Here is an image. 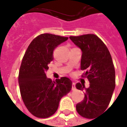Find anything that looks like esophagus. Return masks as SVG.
Segmentation results:
<instances>
[{
    "mask_svg": "<svg viewBox=\"0 0 127 127\" xmlns=\"http://www.w3.org/2000/svg\"><path fill=\"white\" fill-rule=\"evenodd\" d=\"M72 90H75V83H74V82H72Z\"/></svg>",
    "mask_w": 127,
    "mask_h": 127,
    "instance_id": "1",
    "label": "esophagus"
}]
</instances>
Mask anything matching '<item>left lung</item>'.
<instances>
[{"instance_id": "8db88e82", "label": "left lung", "mask_w": 127, "mask_h": 127, "mask_svg": "<svg viewBox=\"0 0 127 127\" xmlns=\"http://www.w3.org/2000/svg\"><path fill=\"white\" fill-rule=\"evenodd\" d=\"M69 38L82 52L80 68L85 72L82 77L90 82L88 88L82 83L76 84L77 89L85 91L84 99L77 104L76 109L85 118L95 119L107 108L115 88V69L112 56L96 35L70 36Z\"/></svg>"}]
</instances>
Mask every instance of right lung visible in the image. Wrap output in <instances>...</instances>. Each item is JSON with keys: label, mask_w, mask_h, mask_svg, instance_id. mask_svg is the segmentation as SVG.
<instances>
[{"label": "right lung", "mask_w": 127, "mask_h": 127, "mask_svg": "<svg viewBox=\"0 0 127 127\" xmlns=\"http://www.w3.org/2000/svg\"><path fill=\"white\" fill-rule=\"evenodd\" d=\"M67 39L50 33L41 34L31 42L23 56L18 75L20 91L26 108L36 117L53 115L61 98L72 89V82L66 77L55 82L46 77L54 50Z\"/></svg>", "instance_id": "add662e5"}]
</instances>
